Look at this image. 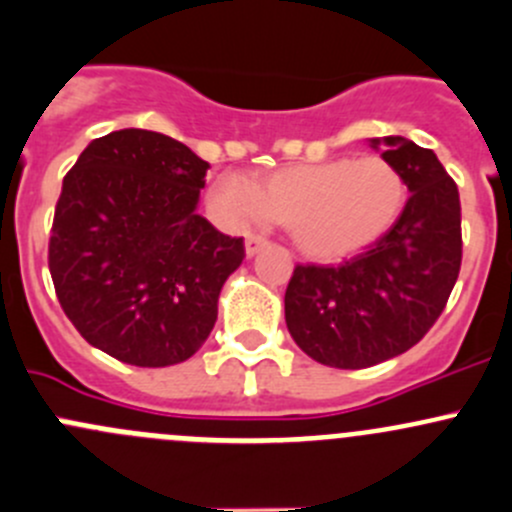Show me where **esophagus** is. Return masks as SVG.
Listing matches in <instances>:
<instances>
[{
	"mask_svg": "<svg viewBox=\"0 0 512 512\" xmlns=\"http://www.w3.org/2000/svg\"><path fill=\"white\" fill-rule=\"evenodd\" d=\"M265 247H267L265 237H260V235H247V240H245V255H247V257H255L257 252L265 250Z\"/></svg>",
	"mask_w": 512,
	"mask_h": 512,
	"instance_id": "esophagus-1",
	"label": "esophagus"
}]
</instances>
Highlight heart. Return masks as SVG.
Instances as JSON below:
<instances>
[{"instance_id":"1","label":"heart","mask_w":512,"mask_h":512,"mask_svg":"<svg viewBox=\"0 0 512 512\" xmlns=\"http://www.w3.org/2000/svg\"><path fill=\"white\" fill-rule=\"evenodd\" d=\"M405 195L403 172L385 157L365 155L282 167L260 182L222 172L207 202L227 227L282 222L302 255L337 262L380 240L403 212Z\"/></svg>"}]
</instances>
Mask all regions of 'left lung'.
<instances>
[{"instance_id": "1", "label": "left lung", "mask_w": 512, "mask_h": 512, "mask_svg": "<svg viewBox=\"0 0 512 512\" xmlns=\"http://www.w3.org/2000/svg\"><path fill=\"white\" fill-rule=\"evenodd\" d=\"M408 185V202L367 252L337 267L297 265L285 322L305 355L360 370L418 345L443 312L463 260L460 195L433 150L405 137L370 140Z\"/></svg>"}]
</instances>
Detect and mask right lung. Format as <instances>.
Wrapping results in <instances>:
<instances>
[{"instance_id": "1", "label": "right lung", "mask_w": 512, "mask_h": 512, "mask_svg": "<svg viewBox=\"0 0 512 512\" xmlns=\"http://www.w3.org/2000/svg\"><path fill=\"white\" fill-rule=\"evenodd\" d=\"M210 170L150 130L92 140L62 182L49 272L64 315L97 350L137 367L185 362L210 337L242 237L197 215Z\"/></svg>"}]
</instances>
